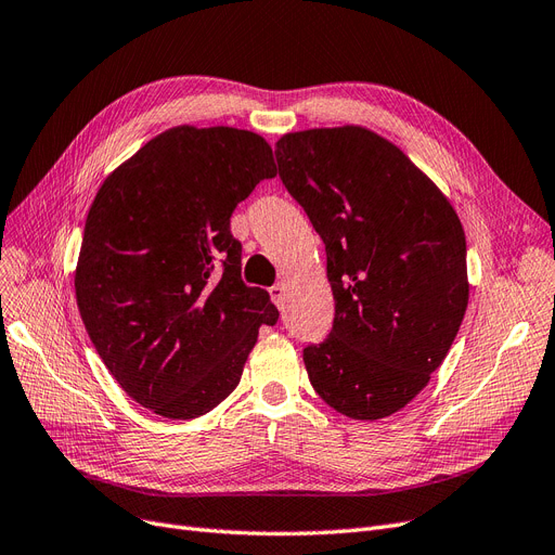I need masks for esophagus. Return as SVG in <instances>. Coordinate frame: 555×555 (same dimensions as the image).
Listing matches in <instances>:
<instances>
[{
    "instance_id": "obj_1",
    "label": "esophagus",
    "mask_w": 555,
    "mask_h": 555,
    "mask_svg": "<svg viewBox=\"0 0 555 555\" xmlns=\"http://www.w3.org/2000/svg\"><path fill=\"white\" fill-rule=\"evenodd\" d=\"M270 295L274 299L276 306H283V299H285V283H274L270 288Z\"/></svg>"
}]
</instances>
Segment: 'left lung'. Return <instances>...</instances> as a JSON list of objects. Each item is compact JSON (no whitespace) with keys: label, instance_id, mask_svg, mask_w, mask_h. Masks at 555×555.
Segmentation results:
<instances>
[{"label":"left lung","instance_id":"obj_1","mask_svg":"<svg viewBox=\"0 0 555 555\" xmlns=\"http://www.w3.org/2000/svg\"><path fill=\"white\" fill-rule=\"evenodd\" d=\"M279 178L324 242L336 315L304 347L318 396L357 421L412 402L453 345L468 304L453 205L391 141L322 128L276 141Z\"/></svg>","mask_w":555,"mask_h":555}]
</instances>
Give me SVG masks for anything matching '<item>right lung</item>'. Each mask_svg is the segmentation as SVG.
<instances>
[{
  "label": "right lung",
  "instance_id": "1",
  "mask_svg": "<svg viewBox=\"0 0 555 555\" xmlns=\"http://www.w3.org/2000/svg\"><path fill=\"white\" fill-rule=\"evenodd\" d=\"M272 149L235 128L180 126L105 180L75 272L79 315L132 400L173 421L208 414L240 384L270 293L242 281L237 203L274 178Z\"/></svg>",
  "mask_w": 555,
  "mask_h": 555
}]
</instances>
